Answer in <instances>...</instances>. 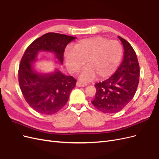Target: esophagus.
I'll return each instance as SVG.
<instances>
[{"label":"esophagus","mask_w":159,"mask_h":159,"mask_svg":"<svg viewBox=\"0 0 159 159\" xmlns=\"http://www.w3.org/2000/svg\"><path fill=\"white\" fill-rule=\"evenodd\" d=\"M88 84L86 83L81 82V81H77L76 85L78 86V87H84V86H86Z\"/></svg>","instance_id":"34e87169"}]
</instances>
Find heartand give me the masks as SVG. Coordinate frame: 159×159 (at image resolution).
Returning a JSON list of instances; mask_svg holds the SVG:
<instances>
[{
	"instance_id": "1",
	"label": "heart",
	"mask_w": 159,
	"mask_h": 159,
	"mask_svg": "<svg viewBox=\"0 0 159 159\" xmlns=\"http://www.w3.org/2000/svg\"><path fill=\"white\" fill-rule=\"evenodd\" d=\"M123 48L117 40H109L102 36H94L79 40L74 49L67 47L65 60L71 73H77L87 61L88 66L81 72L80 79L93 80L96 75L100 78L111 75L116 71L122 58Z\"/></svg>"
}]
</instances>
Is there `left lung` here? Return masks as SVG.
I'll list each match as a JSON object with an SVG mask.
<instances>
[{"mask_svg": "<svg viewBox=\"0 0 159 159\" xmlns=\"http://www.w3.org/2000/svg\"><path fill=\"white\" fill-rule=\"evenodd\" d=\"M124 47V57L115 74L107 80L95 84L93 106L105 113L122 110L133 98L139 85L140 68L131 45L119 36Z\"/></svg>", "mask_w": 159, "mask_h": 159, "instance_id": "left-lung-1", "label": "left lung"}]
</instances>
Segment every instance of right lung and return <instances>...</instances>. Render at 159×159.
<instances>
[{"mask_svg":"<svg viewBox=\"0 0 159 159\" xmlns=\"http://www.w3.org/2000/svg\"><path fill=\"white\" fill-rule=\"evenodd\" d=\"M76 38L49 32L37 38L25 50L18 68V82L28 104L36 111L52 115L64 107L77 80L58 70L50 74H37L31 62L36 60L38 51L54 52L57 59L63 63L66 46Z\"/></svg>","mask_w":159,"mask_h":159,"instance_id":"right-lung-1","label":"right lung"}]
</instances>
